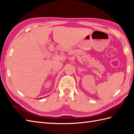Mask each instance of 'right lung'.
<instances>
[{
  "label": "right lung",
  "mask_w": 134,
  "mask_h": 134,
  "mask_svg": "<svg viewBox=\"0 0 134 134\" xmlns=\"http://www.w3.org/2000/svg\"><path fill=\"white\" fill-rule=\"evenodd\" d=\"M40 99H41V98H40Z\"/></svg>",
  "instance_id": "right-lung-1"
}]
</instances>
